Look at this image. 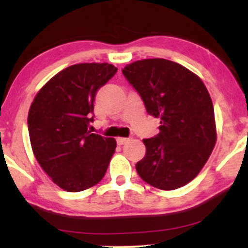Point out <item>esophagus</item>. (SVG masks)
Here are the masks:
<instances>
[{
	"instance_id": "esophagus-1",
	"label": "esophagus",
	"mask_w": 248,
	"mask_h": 248,
	"mask_svg": "<svg viewBox=\"0 0 248 248\" xmlns=\"http://www.w3.org/2000/svg\"><path fill=\"white\" fill-rule=\"evenodd\" d=\"M128 141H129V138H118L116 139L118 144H124V143H127Z\"/></svg>"
}]
</instances>
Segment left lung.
Masks as SVG:
<instances>
[{
	"label": "left lung",
	"instance_id": "obj_1",
	"mask_svg": "<svg viewBox=\"0 0 248 248\" xmlns=\"http://www.w3.org/2000/svg\"><path fill=\"white\" fill-rule=\"evenodd\" d=\"M122 73L148 114L161 119L160 133L143 140L146 155L136 163V171L157 189L184 186L201 171L217 140L205 85L186 67L162 58L134 62Z\"/></svg>",
	"mask_w": 248,
	"mask_h": 248
}]
</instances>
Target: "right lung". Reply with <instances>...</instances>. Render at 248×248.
I'll return each instance as SVG.
<instances>
[{
    "instance_id": "add662e5",
    "label": "right lung",
    "mask_w": 248,
    "mask_h": 248,
    "mask_svg": "<svg viewBox=\"0 0 248 248\" xmlns=\"http://www.w3.org/2000/svg\"><path fill=\"white\" fill-rule=\"evenodd\" d=\"M107 62L66 67L33 99L28 115L32 152L42 169L62 190L78 192L106 173L116 141L88 130L96 92L115 75Z\"/></svg>"
}]
</instances>
